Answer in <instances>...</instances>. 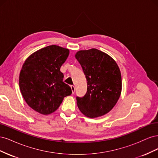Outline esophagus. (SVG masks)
I'll return each instance as SVG.
<instances>
[{"label": "esophagus", "instance_id": "obj_1", "mask_svg": "<svg viewBox=\"0 0 158 158\" xmlns=\"http://www.w3.org/2000/svg\"><path fill=\"white\" fill-rule=\"evenodd\" d=\"M70 88L72 89V92H73V94H74L75 92V87L74 86V85H70Z\"/></svg>", "mask_w": 158, "mask_h": 158}]
</instances>
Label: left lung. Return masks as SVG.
I'll return each instance as SVG.
<instances>
[{"mask_svg": "<svg viewBox=\"0 0 158 158\" xmlns=\"http://www.w3.org/2000/svg\"><path fill=\"white\" fill-rule=\"evenodd\" d=\"M75 58L82 66L87 81V92L76 98L77 106L83 114L97 118L109 113L120 98L121 74L116 61L97 49L80 50Z\"/></svg>", "mask_w": 158, "mask_h": 158, "instance_id": "left-lung-1", "label": "left lung"}]
</instances>
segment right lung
Masks as SVG:
<instances>
[{
    "instance_id": "right-lung-1",
    "label": "right lung",
    "mask_w": 158,
    "mask_h": 158,
    "mask_svg": "<svg viewBox=\"0 0 158 158\" xmlns=\"http://www.w3.org/2000/svg\"><path fill=\"white\" fill-rule=\"evenodd\" d=\"M70 51L52 45L33 52L23 64L19 76L22 97L32 109L42 114L55 112L71 95L69 85L63 82L60 69L68 58Z\"/></svg>"
}]
</instances>
